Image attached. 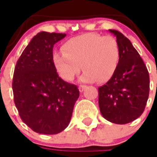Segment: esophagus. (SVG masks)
Returning <instances> with one entry per match:
<instances>
[{
    "label": "esophagus",
    "mask_w": 157,
    "mask_h": 157,
    "mask_svg": "<svg viewBox=\"0 0 157 157\" xmlns=\"http://www.w3.org/2000/svg\"><path fill=\"white\" fill-rule=\"evenodd\" d=\"M86 87V86H85V85H81V86H79V90L82 92L83 90H85V88Z\"/></svg>",
    "instance_id": "34e87169"
}]
</instances>
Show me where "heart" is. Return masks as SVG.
<instances>
[{"label":"heart","instance_id":"1","mask_svg":"<svg viewBox=\"0 0 157 157\" xmlns=\"http://www.w3.org/2000/svg\"><path fill=\"white\" fill-rule=\"evenodd\" d=\"M62 53L53 55V65L61 78L71 82L82 70L83 82H107L120 59V48L114 37L86 33L64 43Z\"/></svg>","mask_w":157,"mask_h":157}]
</instances>
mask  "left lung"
Returning <instances> with one entry per match:
<instances>
[{
	"instance_id": "left-lung-1",
	"label": "left lung",
	"mask_w": 157,
	"mask_h": 157,
	"mask_svg": "<svg viewBox=\"0 0 157 157\" xmlns=\"http://www.w3.org/2000/svg\"><path fill=\"white\" fill-rule=\"evenodd\" d=\"M109 31L117 37L120 59L111 78L98 88V103L105 120L122 125L143 113L149 96V73L130 40L118 31Z\"/></svg>"
}]
</instances>
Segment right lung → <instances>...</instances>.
Wrapping results in <instances>:
<instances>
[{
    "label": "right lung",
    "instance_id": "obj_1",
    "mask_svg": "<svg viewBox=\"0 0 157 157\" xmlns=\"http://www.w3.org/2000/svg\"><path fill=\"white\" fill-rule=\"evenodd\" d=\"M67 35L41 31L17 62L12 90L20 117L34 132L54 135L67 128L80 95L77 86L59 76L53 65V46Z\"/></svg>",
    "mask_w": 157,
    "mask_h": 157
}]
</instances>
